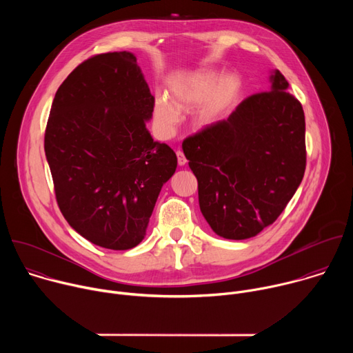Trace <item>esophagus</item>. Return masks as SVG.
Here are the masks:
<instances>
[{
	"label": "esophagus",
	"instance_id": "1",
	"mask_svg": "<svg viewBox=\"0 0 353 353\" xmlns=\"http://www.w3.org/2000/svg\"><path fill=\"white\" fill-rule=\"evenodd\" d=\"M176 155H177V162H179V165L180 166H184L185 163H187V159H185V157H184V154H183V150H177L176 152Z\"/></svg>",
	"mask_w": 353,
	"mask_h": 353
}]
</instances>
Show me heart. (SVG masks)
I'll return each instance as SVG.
<instances>
[{"instance_id": "obj_1", "label": "heart", "mask_w": 353, "mask_h": 353, "mask_svg": "<svg viewBox=\"0 0 353 353\" xmlns=\"http://www.w3.org/2000/svg\"><path fill=\"white\" fill-rule=\"evenodd\" d=\"M241 90V81L236 74H226L219 78L215 71H198L177 86L169 100L159 97L155 102L154 119L157 124L170 131L177 123V112L204 105L198 114L199 123L207 124L229 109Z\"/></svg>"}]
</instances>
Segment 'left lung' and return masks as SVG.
I'll return each mask as SVG.
<instances>
[{"label": "left lung", "mask_w": 353, "mask_h": 353, "mask_svg": "<svg viewBox=\"0 0 353 353\" xmlns=\"http://www.w3.org/2000/svg\"><path fill=\"white\" fill-rule=\"evenodd\" d=\"M267 92L245 97L226 119L183 141L198 181L199 208L212 230L232 240L274 223L306 170V123L276 70Z\"/></svg>", "instance_id": "1"}]
</instances>
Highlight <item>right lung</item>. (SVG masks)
<instances>
[{"instance_id":"1","label":"right lung","mask_w":353,"mask_h":353,"mask_svg":"<svg viewBox=\"0 0 353 353\" xmlns=\"http://www.w3.org/2000/svg\"><path fill=\"white\" fill-rule=\"evenodd\" d=\"M155 97L127 52L96 54L60 85L44 132L59 208L82 237L110 250L139 244L173 149L146 130Z\"/></svg>"}]
</instances>
